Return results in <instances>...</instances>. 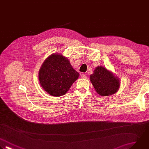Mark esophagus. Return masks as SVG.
<instances>
[{
    "label": "esophagus",
    "instance_id": "esophagus-1",
    "mask_svg": "<svg viewBox=\"0 0 149 149\" xmlns=\"http://www.w3.org/2000/svg\"><path fill=\"white\" fill-rule=\"evenodd\" d=\"M81 77L82 79H86L87 78V76L85 74H82L81 75Z\"/></svg>",
    "mask_w": 149,
    "mask_h": 149
}]
</instances>
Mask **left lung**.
I'll return each instance as SVG.
<instances>
[{
  "instance_id": "left-lung-1",
  "label": "left lung",
  "mask_w": 149,
  "mask_h": 149,
  "mask_svg": "<svg viewBox=\"0 0 149 149\" xmlns=\"http://www.w3.org/2000/svg\"><path fill=\"white\" fill-rule=\"evenodd\" d=\"M96 92L101 96H108L116 93L120 86L119 79L106 68L97 67L90 76Z\"/></svg>"
}]
</instances>
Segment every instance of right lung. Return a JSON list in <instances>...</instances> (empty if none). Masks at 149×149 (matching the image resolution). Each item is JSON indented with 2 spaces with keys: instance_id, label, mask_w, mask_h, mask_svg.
Masks as SVG:
<instances>
[{
  "instance_id": "obj_1",
  "label": "right lung",
  "mask_w": 149,
  "mask_h": 149,
  "mask_svg": "<svg viewBox=\"0 0 149 149\" xmlns=\"http://www.w3.org/2000/svg\"><path fill=\"white\" fill-rule=\"evenodd\" d=\"M79 76L69 61L61 54L49 56L42 65L38 79L42 88L52 96L65 94Z\"/></svg>"
}]
</instances>
